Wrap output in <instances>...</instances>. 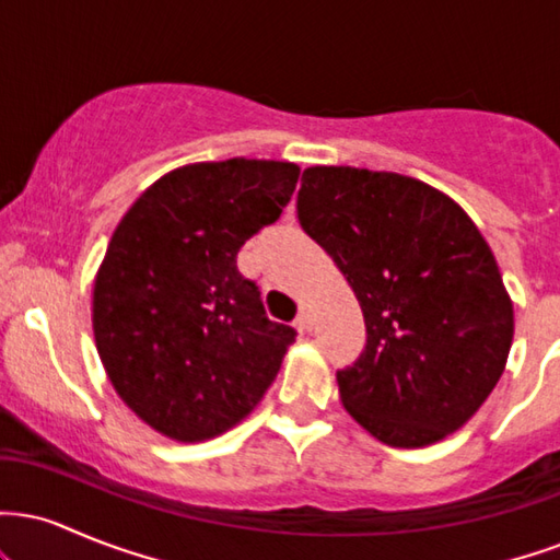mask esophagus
Here are the masks:
<instances>
[{
	"label": "esophagus",
	"instance_id": "esophagus-1",
	"mask_svg": "<svg viewBox=\"0 0 560 560\" xmlns=\"http://www.w3.org/2000/svg\"><path fill=\"white\" fill-rule=\"evenodd\" d=\"M294 326H298L300 331H311V329H313V316H311V307H307V305H300V311H298V318H294Z\"/></svg>",
	"mask_w": 560,
	"mask_h": 560
}]
</instances>
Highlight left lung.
Here are the masks:
<instances>
[{
	"label": "left lung",
	"instance_id": "8db88e82",
	"mask_svg": "<svg viewBox=\"0 0 560 560\" xmlns=\"http://www.w3.org/2000/svg\"><path fill=\"white\" fill-rule=\"evenodd\" d=\"M298 218L365 318V350L337 371L347 413L392 447L432 445L464 427L513 342V302L464 208L400 173L313 165Z\"/></svg>",
	"mask_w": 560,
	"mask_h": 560
}]
</instances>
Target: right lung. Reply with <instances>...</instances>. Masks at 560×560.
<instances>
[{"label": "right lung", "instance_id": "add662e5", "mask_svg": "<svg viewBox=\"0 0 560 560\" xmlns=\"http://www.w3.org/2000/svg\"><path fill=\"white\" fill-rule=\"evenodd\" d=\"M300 168L231 158L165 173L107 244L92 324L115 392L178 442L240 423L279 374L298 331L266 316L236 253L292 199Z\"/></svg>", "mask_w": 560, "mask_h": 560}]
</instances>
